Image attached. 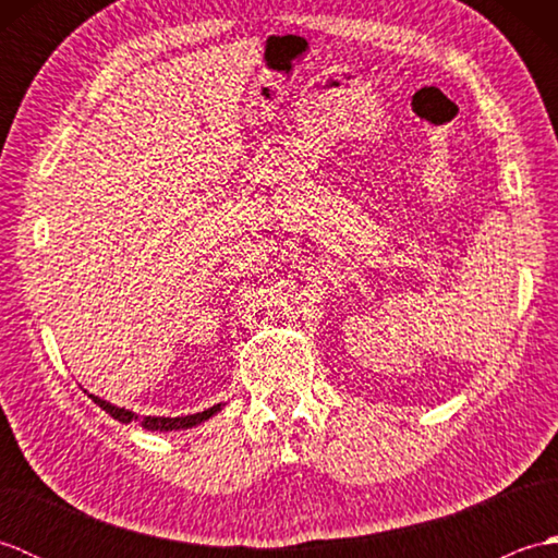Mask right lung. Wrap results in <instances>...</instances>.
Listing matches in <instances>:
<instances>
[{
    "label": "right lung",
    "instance_id": "right-lung-1",
    "mask_svg": "<svg viewBox=\"0 0 558 558\" xmlns=\"http://www.w3.org/2000/svg\"><path fill=\"white\" fill-rule=\"evenodd\" d=\"M88 398L96 402V405H100L105 412H110V417L120 420L124 424H129L132 420H138L136 414L132 410H124V408H117L112 405V402L102 400L98 396L88 393ZM220 412V405H213L204 412H196V414H186V417H141V426L144 429H150V432H177V429H189V426H196L201 422H206L208 417H213V414Z\"/></svg>",
    "mask_w": 558,
    "mask_h": 558
}]
</instances>
